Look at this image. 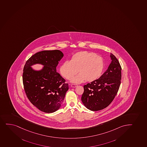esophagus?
<instances>
[{
	"label": "esophagus",
	"mask_w": 147,
	"mask_h": 147,
	"mask_svg": "<svg viewBox=\"0 0 147 147\" xmlns=\"http://www.w3.org/2000/svg\"><path fill=\"white\" fill-rule=\"evenodd\" d=\"M78 85H77V84H71V86L72 87V88H76V87H77V86Z\"/></svg>",
	"instance_id": "1"
}]
</instances>
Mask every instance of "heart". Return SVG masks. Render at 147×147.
Segmentation results:
<instances>
[{
  "mask_svg": "<svg viewBox=\"0 0 147 147\" xmlns=\"http://www.w3.org/2000/svg\"><path fill=\"white\" fill-rule=\"evenodd\" d=\"M102 58L96 53L89 51H79L71 57L70 61H65L60 67L61 74L66 79H72L79 70V74L72 80V83L80 84L84 81L92 82L98 79L104 69Z\"/></svg>",
  "mask_w": 147,
  "mask_h": 147,
  "instance_id": "1",
  "label": "heart"
}]
</instances>
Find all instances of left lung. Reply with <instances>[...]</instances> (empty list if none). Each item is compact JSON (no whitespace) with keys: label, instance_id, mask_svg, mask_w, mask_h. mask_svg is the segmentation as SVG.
I'll return each mask as SVG.
<instances>
[{"label":"left lung","instance_id":"8db88e82","mask_svg":"<svg viewBox=\"0 0 147 147\" xmlns=\"http://www.w3.org/2000/svg\"><path fill=\"white\" fill-rule=\"evenodd\" d=\"M112 61L107 69L95 81L84 86L82 101L92 111L102 110L109 106L115 97L120 86L121 66L116 57L111 54Z\"/></svg>","mask_w":147,"mask_h":147}]
</instances>
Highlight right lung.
Listing matches in <instances>:
<instances>
[{"mask_svg": "<svg viewBox=\"0 0 147 147\" xmlns=\"http://www.w3.org/2000/svg\"><path fill=\"white\" fill-rule=\"evenodd\" d=\"M63 54L59 50L38 52L27 61L23 68V86L27 97L34 106L44 112L52 113L60 108L68 84L56 67ZM36 64L44 66L35 71L31 66Z\"/></svg>", "mask_w": 147, "mask_h": 147, "instance_id": "obj_1", "label": "right lung"}]
</instances>
